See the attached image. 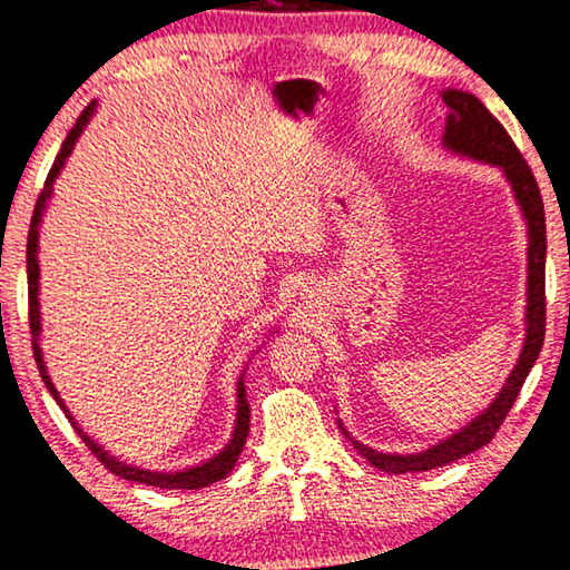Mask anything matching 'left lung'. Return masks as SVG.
<instances>
[{"mask_svg": "<svg viewBox=\"0 0 570 570\" xmlns=\"http://www.w3.org/2000/svg\"><path fill=\"white\" fill-rule=\"evenodd\" d=\"M442 100L449 108L442 136L444 149L454 151V155L460 157L478 159V163L499 167L511 190H514L517 206L527 222L524 346L522 354H519V362L511 368L507 384H503L499 395L493 397V403L488 405L483 413L475 415L468 426L454 431L452 436L442 439L439 444L423 449V452H376V449L356 442V439L346 431V426H343V421H338V429L351 439L356 452L362 454L368 464H374L376 470L392 472V475L442 468V464L462 460L464 454L475 452V449L491 442L503 419H507V413L511 411V405L517 403L519 390H522L529 368L534 366L537 356H540L544 341V255H548V237H544V206L534 175L524 163L522 151H519L517 144L511 141L507 128L495 121L491 110H488L475 95L452 90V87H449V90L442 92Z\"/></svg>", "mask_w": 570, "mask_h": 570, "instance_id": "obj_1", "label": "left lung"}]
</instances>
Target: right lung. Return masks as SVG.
<instances>
[{"mask_svg": "<svg viewBox=\"0 0 570 570\" xmlns=\"http://www.w3.org/2000/svg\"><path fill=\"white\" fill-rule=\"evenodd\" d=\"M95 108H98V100H92L90 106L85 108V114L77 118L75 128H71L67 141L61 144V151L56 155L53 159V167L51 173H48L46 178V186L41 190V196H38L36 202V212H33V219H30V232H28V304H30V333H33V356H36V364H38V372L43 376V384L46 390L51 392V397L59 403V407L63 413H67V419L71 421V426L79 436H82V442L92 449L95 456L106 464V468L114 472L118 478H126V480H134V483H144V485H155V488H183V491H196V488H206L216 483V480L227 478L232 468L237 464V456L243 452L245 446V439H247V429H250V405H247V397H245V368L243 374H239L237 380V415H235V431H232L229 442L224 444L222 452H216L212 460H206L202 464H194V468H186V470H178V472H155V470H144V468H134V464H126L118 460L108 452V449H102L98 442H95L92 436H87V431H82V426L75 421V415L69 413L67 403H63L59 390L53 387L51 376H48V368L43 362V351H41V302H38V292H41V284H38V278H41V268H38V229H41V222H43V214H46V204L48 198L53 194V183L59 178V173L63 170V165H67V157L71 155V149H75V144L79 136H82L85 126L90 124V118L95 114Z\"/></svg>", "mask_w": 570, "mask_h": 570, "instance_id": "1", "label": "right lung"}]
</instances>
